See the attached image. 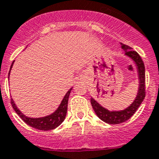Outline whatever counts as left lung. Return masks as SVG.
<instances>
[{
  "label": "left lung",
  "instance_id": "obj_1",
  "mask_svg": "<svg viewBox=\"0 0 159 159\" xmlns=\"http://www.w3.org/2000/svg\"><path fill=\"white\" fill-rule=\"evenodd\" d=\"M120 44H121L122 48L125 51V55L132 59L137 66V72H138L139 76L138 93L131 106H128V108L124 111H108L104 107H102L93 98H91L90 101H91L92 106L98 118L109 124H119L129 119L137 111V109L141 106L145 97V65H144L141 56L136 53V51L132 50L130 46L126 45L123 43H120Z\"/></svg>",
  "mask_w": 159,
  "mask_h": 159
}]
</instances>
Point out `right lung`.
Returning a JSON list of instances; mask_svg holds the SVG:
<instances>
[{
	"label": "right lung",
	"instance_id": "obj_1",
	"mask_svg": "<svg viewBox=\"0 0 159 159\" xmlns=\"http://www.w3.org/2000/svg\"><path fill=\"white\" fill-rule=\"evenodd\" d=\"M14 61L12 63L11 66H10V70L9 71V77H10V73L11 70L12 66L14 64ZM8 77V78H9ZM71 89L66 93L65 97L63 98L62 101H61V104L58 106V108L57 109V111L53 112V114H51L50 115L45 116V117L42 118H29L23 115V113L21 112L18 108H17L16 105L14 104V102L11 98V105L13 106V108L15 111V112L18 114V115L21 119H23V121L27 124V125L31 126L32 128H35V129L43 130V131H48V130H53L54 128H57L60 124L64 121V119L66 115V111H67V104H68V99H69V96H70V91Z\"/></svg>",
	"mask_w": 159,
	"mask_h": 159
}]
</instances>
